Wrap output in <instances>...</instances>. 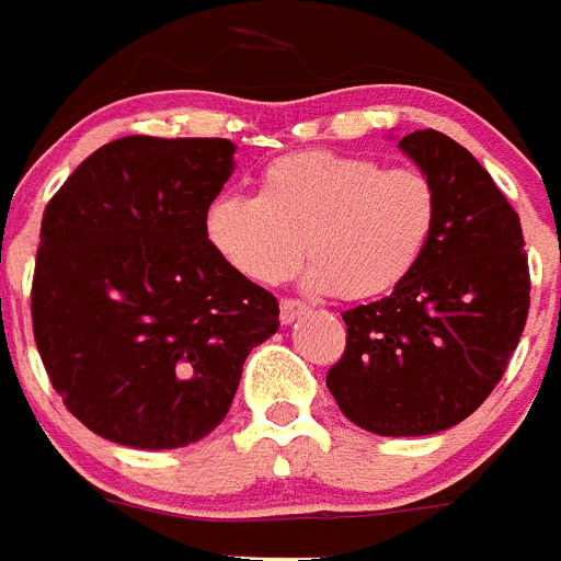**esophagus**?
<instances>
[{"mask_svg": "<svg viewBox=\"0 0 561 561\" xmlns=\"http://www.w3.org/2000/svg\"><path fill=\"white\" fill-rule=\"evenodd\" d=\"M302 313H306V302L295 300V297L280 300V322L284 324H291L297 317H302Z\"/></svg>", "mask_w": 561, "mask_h": 561, "instance_id": "1", "label": "esophagus"}]
</instances>
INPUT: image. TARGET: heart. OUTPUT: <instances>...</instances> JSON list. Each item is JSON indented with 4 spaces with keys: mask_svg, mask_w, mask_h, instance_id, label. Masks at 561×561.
I'll list each match as a JSON object with an SVG mask.
<instances>
[{
    "mask_svg": "<svg viewBox=\"0 0 561 561\" xmlns=\"http://www.w3.org/2000/svg\"><path fill=\"white\" fill-rule=\"evenodd\" d=\"M437 206L435 181L419 168L295 151L266 164L259 195L217 197L206 237L253 284H284L308 255L311 289L375 300L424 259Z\"/></svg>",
    "mask_w": 561,
    "mask_h": 561,
    "instance_id": "b5f03b06",
    "label": "heart"
}]
</instances>
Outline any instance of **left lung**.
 <instances>
[{"instance_id":"8db88e82","label":"left lung","mask_w":561,"mask_h":561,"mask_svg":"<svg viewBox=\"0 0 561 561\" xmlns=\"http://www.w3.org/2000/svg\"><path fill=\"white\" fill-rule=\"evenodd\" d=\"M399 148L435 181L424 259L382 300L346 311L328 388L352 424L388 437L444 432L499 386L529 317L520 217L471 151L435 129Z\"/></svg>"}]
</instances>
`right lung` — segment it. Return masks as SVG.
I'll return each instance as SVG.
<instances>
[{
  "label": "right lung",
  "instance_id": "right-lung-1",
  "mask_svg": "<svg viewBox=\"0 0 561 561\" xmlns=\"http://www.w3.org/2000/svg\"><path fill=\"white\" fill-rule=\"evenodd\" d=\"M220 137L131 135L90 153L41 222L32 330L51 386L95 435L179 449L233 402L277 300L206 237L233 173Z\"/></svg>",
  "mask_w": 561,
  "mask_h": 561
}]
</instances>
